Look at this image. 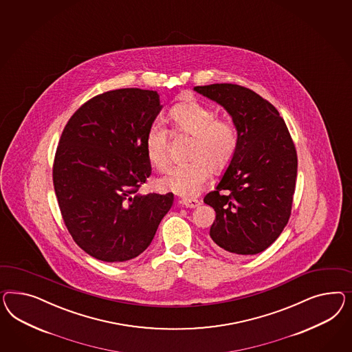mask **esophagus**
I'll use <instances>...</instances> for the list:
<instances>
[{
    "mask_svg": "<svg viewBox=\"0 0 352 352\" xmlns=\"http://www.w3.org/2000/svg\"><path fill=\"white\" fill-rule=\"evenodd\" d=\"M180 204H182L186 208H195V207H198L201 204V201L192 199V198H184V199H181Z\"/></svg>",
    "mask_w": 352,
    "mask_h": 352,
    "instance_id": "esophagus-1",
    "label": "esophagus"
}]
</instances>
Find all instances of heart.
Here are the masks:
<instances>
[{
  "label": "heart",
  "instance_id": "b5f03b06",
  "mask_svg": "<svg viewBox=\"0 0 352 352\" xmlns=\"http://www.w3.org/2000/svg\"><path fill=\"white\" fill-rule=\"evenodd\" d=\"M170 122L176 133L191 136L188 158L191 161L172 166L158 180L162 190L181 197H192L201 191L213 173L225 171L238 148V131L229 120L217 118L216 111L195 99L179 102L170 111ZM146 158L158 170L170 161L167 132L153 124L145 136Z\"/></svg>",
  "mask_w": 352,
  "mask_h": 352
}]
</instances>
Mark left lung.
Wrapping results in <instances>:
<instances>
[{"label": "left lung", "mask_w": 352, "mask_h": 352, "mask_svg": "<svg viewBox=\"0 0 352 352\" xmlns=\"http://www.w3.org/2000/svg\"><path fill=\"white\" fill-rule=\"evenodd\" d=\"M232 118L238 148L204 203L216 212L210 230L219 251L257 254L278 239L291 216L297 153L279 111L258 94L232 83L197 86Z\"/></svg>", "instance_id": "obj_1"}]
</instances>
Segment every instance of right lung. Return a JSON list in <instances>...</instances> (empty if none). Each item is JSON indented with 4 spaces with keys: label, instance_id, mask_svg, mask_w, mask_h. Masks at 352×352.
I'll list each match as a JSON object with an SVG mask.
<instances>
[{
    "label": "right lung",
    "instance_id": "add662e5",
    "mask_svg": "<svg viewBox=\"0 0 352 352\" xmlns=\"http://www.w3.org/2000/svg\"><path fill=\"white\" fill-rule=\"evenodd\" d=\"M161 109L157 91H108L85 102L61 133L54 189L73 241L96 260L138 257L172 207V192H138L151 176L145 136Z\"/></svg>",
    "mask_w": 352,
    "mask_h": 352
}]
</instances>
